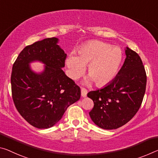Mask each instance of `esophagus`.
<instances>
[{
    "label": "esophagus",
    "mask_w": 158,
    "mask_h": 158,
    "mask_svg": "<svg viewBox=\"0 0 158 158\" xmlns=\"http://www.w3.org/2000/svg\"><path fill=\"white\" fill-rule=\"evenodd\" d=\"M81 93L82 97H86L87 95V93H88V91H87V89H86L85 88H81Z\"/></svg>",
    "instance_id": "1"
}]
</instances>
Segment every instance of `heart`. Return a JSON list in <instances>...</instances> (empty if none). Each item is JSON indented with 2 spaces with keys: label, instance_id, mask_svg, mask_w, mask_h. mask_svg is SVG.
Instances as JSON below:
<instances>
[{
  "label": "heart",
  "instance_id": "1",
  "mask_svg": "<svg viewBox=\"0 0 158 158\" xmlns=\"http://www.w3.org/2000/svg\"><path fill=\"white\" fill-rule=\"evenodd\" d=\"M122 52L118 47L101 41H92L83 45L77 51V56L69 55L66 60L69 77L77 79L84 74V65L88 64L87 72L97 86H103L116 76L122 61Z\"/></svg>",
  "mask_w": 158,
  "mask_h": 158
}]
</instances>
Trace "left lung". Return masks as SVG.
I'll return each mask as SVG.
<instances>
[{
	"label": "left lung",
	"mask_w": 158,
	"mask_h": 158,
	"mask_svg": "<svg viewBox=\"0 0 158 158\" xmlns=\"http://www.w3.org/2000/svg\"><path fill=\"white\" fill-rule=\"evenodd\" d=\"M123 66L112 81L103 88L91 91L87 96L94 106L89 112L100 128L115 129L129 122L141 106L147 77L139 54L127 47Z\"/></svg>",
	"instance_id": "8db88e82"
}]
</instances>
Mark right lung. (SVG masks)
<instances>
[{
    "instance_id": "obj_1",
    "label": "right lung",
    "mask_w": 158,
    "mask_h": 158,
    "mask_svg": "<svg viewBox=\"0 0 158 158\" xmlns=\"http://www.w3.org/2000/svg\"><path fill=\"white\" fill-rule=\"evenodd\" d=\"M56 37L45 39L22 50L11 74L12 96L21 116L38 129L50 128L59 122L70 105L79 101L81 89L64 74L67 55ZM40 61L44 71L35 73L30 62Z\"/></svg>"
}]
</instances>
